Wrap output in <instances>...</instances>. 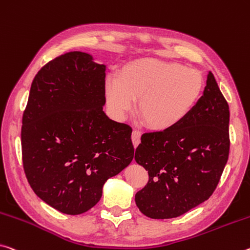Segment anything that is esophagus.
I'll return each instance as SVG.
<instances>
[{
  "instance_id": "obj_1",
  "label": "esophagus",
  "mask_w": 250,
  "mask_h": 250,
  "mask_svg": "<svg viewBox=\"0 0 250 250\" xmlns=\"http://www.w3.org/2000/svg\"><path fill=\"white\" fill-rule=\"evenodd\" d=\"M131 138H132L133 146H137L138 145L140 144V141H141V132L139 131V130H133Z\"/></svg>"
}]
</instances>
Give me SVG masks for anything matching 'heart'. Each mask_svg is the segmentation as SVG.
Masks as SVG:
<instances>
[{"label":"heart","instance_id":"obj_1","mask_svg":"<svg viewBox=\"0 0 250 250\" xmlns=\"http://www.w3.org/2000/svg\"><path fill=\"white\" fill-rule=\"evenodd\" d=\"M204 86L198 70L160 59H141L125 66L120 78H106V104L117 118L138 111L146 125L167 130L179 125L197 104Z\"/></svg>","mask_w":250,"mask_h":250}]
</instances>
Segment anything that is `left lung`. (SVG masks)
Listing matches in <instances>:
<instances>
[{"mask_svg":"<svg viewBox=\"0 0 250 250\" xmlns=\"http://www.w3.org/2000/svg\"><path fill=\"white\" fill-rule=\"evenodd\" d=\"M228 129L229 105L209 71L204 94L179 125L142 134L134 159L149 181L136 193L139 210L169 219L209 199L228 160Z\"/></svg>","mask_w":250,"mask_h":250,"instance_id":"obj_1","label":"left lung"}]
</instances>
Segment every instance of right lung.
Instances as JSON below:
<instances>
[{"instance_id": "1", "label": "right lung", "mask_w": 250, "mask_h": 250, "mask_svg": "<svg viewBox=\"0 0 250 250\" xmlns=\"http://www.w3.org/2000/svg\"><path fill=\"white\" fill-rule=\"evenodd\" d=\"M104 64L73 51L35 75L22 119V159L40 199L66 215L88 211L109 178L133 159L131 126L113 121L105 104Z\"/></svg>"}]
</instances>
